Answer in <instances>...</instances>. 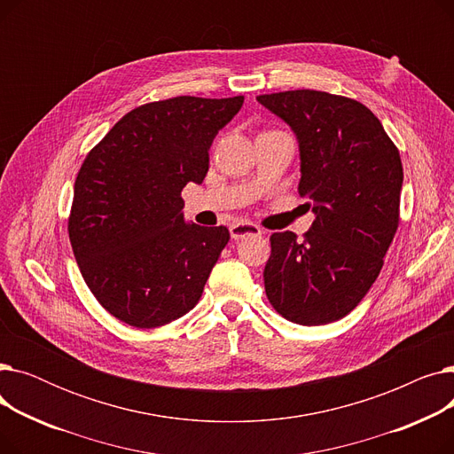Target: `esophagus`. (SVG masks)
Returning a JSON list of instances; mask_svg holds the SVG:
<instances>
[{"label":"esophagus","instance_id":"1","mask_svg":"<svg viewBox=\"0 0 454 454\" xmlns=\"http://www.w3.org/2000/svg\"><path fill=\"white\" fill-rule=\"evenodd\" d=\"M263 231H261V228L254 223H247V221H239L230 226V235L231 239H245V237H257Z\"/></svg>","mask_w":454,"mask_h":454}]
</instances>
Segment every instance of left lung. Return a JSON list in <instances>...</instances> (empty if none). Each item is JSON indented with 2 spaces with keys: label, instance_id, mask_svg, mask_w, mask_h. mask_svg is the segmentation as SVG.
Segmentation results:
<instances>
[{
  "label": "left lung",
  "instance_id": "obj_1",
  "mask_svg": "<svg viewBox=\"0 0 454 454\" xmlns=\"http://www.w3.org/2000/svg\"><path fill=\"white\" fill-rule=\"evenodd\" d=\"M300 145L298 193L317 219L303 233L270 235L265 291L300 325L344 318L383 269L399 224L403 165L383 125L363 103L317 90L259 95Z\"/></svg>",
  "mask_w": 454,
  "mask_h": 454
}]
</instances>
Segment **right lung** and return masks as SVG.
I'll list each match as a JSON object with an SVG mask.
<instances>
[{
    "mask_svg": "<svg viewBox=\"0 0 454 454\" xmlns=\"http://www.w3.org/2000/svg\"><path fill=\"white\" fill-rule=\"evenodd\" d=\"M243 101L180 95L141 105L88 153L67 233L88 289L117 320L160 327L199 303L230 231L185 224L180 193L202 184L213 137Z\"/></svg>",
    "mask_w": 454,
    "mask_h": 454,
    "instance_id": "1",
    "label": "right lung"
}]
</instances>
